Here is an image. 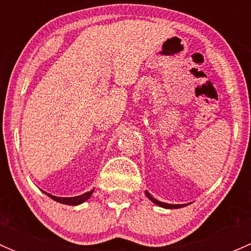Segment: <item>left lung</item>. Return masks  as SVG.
<instances>
[{
	"instance_id": "left-lung-1",
	"label": "left lung",
	"mask_w": 251,
	"mask_h": 251,
	"mask_svg": "<svg viewBox=\"0 0 251 251\" xmlns=\"http://www.w3.org/2000/svg\"><path fill=\"white\" fill-rule=\"evenodd\" d=\"M146 196L148 197V198L151 199V201H153L154 204L159 205V206H161V207H165V209H179V207H183V206H186V205H187V204H168V203H163V201H159L158 199L153 198V197H151V194H149L147 191H146Z\"/></svg>"
}]
</instances>
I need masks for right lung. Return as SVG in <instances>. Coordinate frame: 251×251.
<instances>
[{
	"label": "right lung",
	"instance_id": "1",
	"mask_svg": "<svg viewBox=\"0 0 251 251\" xmlns=\"http://www.w3.org/2000/svg\"><path fill=\"white\" fill-rule=\"evenodd\" d=\"M46 193V192H45ZM93 193V189L90 192H86V193L81 194V196H77V197H72V198H60V197H55V196H52V194L50 193H46L50 198H52L53 201H58V203H62V204H67V205H78L81 203H83V201H87L88 198H90L91 196H92Z\"/></svg>",
	"mask_w": 251,
	"mask_h": 251
}]
</instances>
